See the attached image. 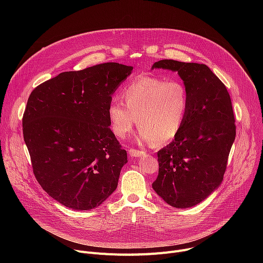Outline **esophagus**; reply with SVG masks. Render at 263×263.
<instances>
[{"mask_svg":"<svg viewBox=\"0 0 263 263\" xmlns=\"http://www.w3.org/2000/svg\"><path fill=\"white\" fill-rule=\"evenodd\" d=\"M128 153L131 157H140L144 155L143 151H138V149H134V148H130Z\"/></svg>","mask_w":263,"mask_h":263,"instance_id":"34e87169","label":"esophagus"}]
</instances>
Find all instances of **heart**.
<instances>
[{
	"label": "heart",
	"instance_id": "obj_1",
	"mask_svg": "<svg viewBox=\"0 0 263 263\" xmlns=\"http://www.w3.org/2000/svg\"><path fill=\"white\" fill-rule=\"evenodd\" d=\"M124 104L112 102L108 107L110 127L118 138H125L136 120L138 140L154 145L178 136L189 111V95L179 81L141 76L126 87Z\"/></svg>",
	"mask_w": 263,
	"mask_h": 263
}]
</instances>
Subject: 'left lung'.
I'll return each instance as SVG.
<instances>
[{"label": "left lung", "instance_id": "1", "mask_svg": "<svg viewBox=\"0 0 263 263\" xmlns=\"http://www.w3.org/2000/svg\"><path fill=\"white\" fill-rule=\"evenodd\" d=\"M177 71L189 95V111L178 136L158 151L155 193L175 208H190L218 189L236 135L232 102L205 64L160 60L151 69Z\"/></svg>", "mask_w": 263, "mask_h": 263}]
</instances>
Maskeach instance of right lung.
Instances as JSON below:
<instances>
[{
	"label": "right lung",
	"mask_w": 263,
	"mask_h": 263,
	"mask_svg": "<svg viewBox=\"0 0 263 263\" xmlns=\"http://www.w3.org/2000/svg\"><path fill=\"white\" fill-rule=\"evenodd\" d=\"M132 70L107 62L64 71L28 99L23 132L35 178L67 208H97L117 190L128 159L109 128L108 107Z\"/></svg>",
	"instance_id": "right-lung-1"
}]
</instances>
